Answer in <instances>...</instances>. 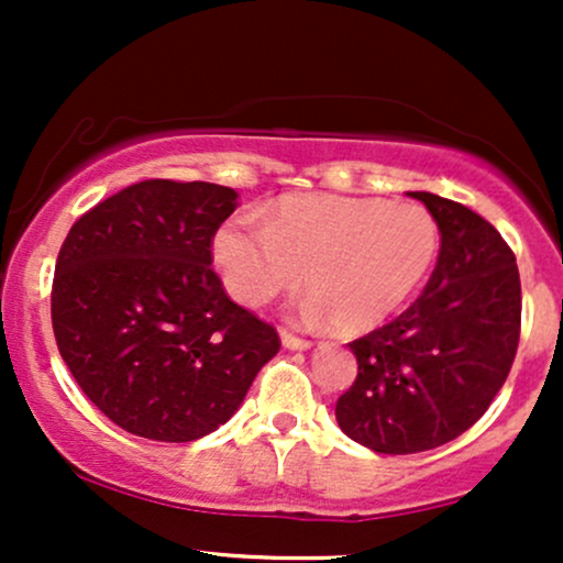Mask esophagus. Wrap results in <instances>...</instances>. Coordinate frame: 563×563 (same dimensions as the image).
Masks as SVG:
<instances>
[{"mask_svg":"<svg viewBox=\"0 0 563 563\" xmlns=\"http://www.w3.org/2000/svg\"><path fill=\"white\" fill-rule=\"evenodd\" d=\"M280 339H283V346L294 349V352H301V349L312 346V341L301 339V335H294L290 331H286V328H283V331H280Z\"/></svg>","mask_w":563,"mask_h":563,"instance_id":"34e87169","label":"esophagus"}]
</instances>
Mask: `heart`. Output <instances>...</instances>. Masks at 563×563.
I'll return each mask as SVG.
<instances>
[{"mask_svg":"<svg viewBox=\"0 0 563 563\" xmlns=\"http://www.w3.org/2000/svg\"><path fill=\"white\" fill-rule=\"evenodd\" d=\"M434 217L418 203L333 192L280 198L260 224L232 219L214 235L224 288L262 307L299 286L309 320L341 333H367L416 294L437 260Z\"/></svg>","mask_w":563,"mask_h":563,"instance_id":"1","label":"heart"}]
</instances>
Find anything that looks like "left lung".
<instances>
[{"instance_id": "1", "label": "left lung", "mask_w": 563, "mask_h": 563, "mask_svg": "<svg viewBox=\"0 0 563 563\" xmlns=\"http://www.w3.org/2000/svg\"><path fill=\"white\" fill-rule=\"evenodd\" d=\"M410 196L442 232L437 267L397 320L349 344L357 378L335 402L341 431L384 455L434 450L479 421L521 333L519 267L500 232L455 200Z\"/></svg>"}]
</instances>
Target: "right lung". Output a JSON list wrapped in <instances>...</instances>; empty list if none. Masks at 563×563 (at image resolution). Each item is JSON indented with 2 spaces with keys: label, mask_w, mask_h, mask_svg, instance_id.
I'll return each mask as SVG.
<instances>
[{
  "label": "right lung",
  "mask_w": 563,
  "mask_h": 563,
  "mask_svg": "<svg viewBox=\"0 0 563 563\" xmlns=\"http://www.w3.org/2000/svg\"><path fill=\"white\" fill-rule=\"evenodd\" d=\"M238 192L145 179L76 219L53 280V331L76 384L115 426L192 442L243 402L280 349L211 267Z\"/></svg>",
  "instance_id": "right-lung-1"
}]
</instances>
